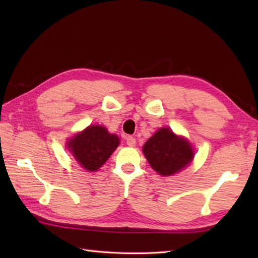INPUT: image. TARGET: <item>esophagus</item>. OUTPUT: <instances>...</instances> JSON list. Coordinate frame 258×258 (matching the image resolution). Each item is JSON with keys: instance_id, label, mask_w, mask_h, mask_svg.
Returning a JSON list of instances; mask_svg holds the SVG:
<instances>
[{"instance_id": "esophagus-1", "label": "esophagus", "mask_w": 258, "mask_h": 258, "mask_svg": "<svg viewBox=\"0 0 258 258\" xmlns=\"http://www.w3.org/2000/svg\"><path fill=\"white\" fill-rule=\"evenodd\" d=\"M126 144L128 146H135L136 144L135 138H133V136H127V138H126Z\"/></svg>"}]
</instances>
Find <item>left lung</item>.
I'll use <instances>...</instances> for the list:
<instances>
[{
	"label": "left lung",
	"mask_w": 258,
	"mask_h": 258,
	"mask_svg": "<svg viewBox=\"0 0 258 258\" xmlns=\"http://www.w3.org/2000/svg\"><path fill=\"white\" fill-rule=\"evenodd\" d=\"M143 153L153 169L163 176L179 172L194 157L193 149L188 142L165 127L158 130L146 142Z\"/></svg>",
	"instance_id": "1"
}]
</instances>
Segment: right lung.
I'll list each match as a JSON object with an SVG mask.
<instances>
[{
    "label": "right lung",
    "instance_id": "right-lung-1",
    "mask_svg": "<svg viewBox=\"0 0 258 258\" xmlns=\"http://www.w3.org/2000/svg\"><path fill=\"white\" fill-rule=\"evenodd\" d=\"M116 135L109 134L104 126L92 125L69 141L70 151L86 171L100 168L118 146Z\"/></svg>",
    "mask_w": 258,
    "mask_h": 258
}]
</instances>
